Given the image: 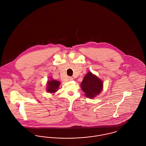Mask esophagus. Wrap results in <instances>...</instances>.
Returning a JSON list of instances; mask_svg holds the SVG:
<instances>
[{"mask_svg":"<svg viewBox=\"0 0 146 146\" xmlns=\"http://www.w3.org/2000/svg\"><path fill=\"white\" fill-rule=\"evenodd\" d=\"M69 80H70V81L73 80V78H72V77H70V78H69Z\"/></svg>","mask_w":146,"mask_h":146,"instance_id":"34e87169","label":"esophagus"}]
</instances>
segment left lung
<instances>
[{
  "label": "left lung",
  "instance_id": "left-lung-1",
  "mask_svg": "<svg viewBox=\"0 0 146 146\" xmlns=\"http://www.w3.org/2000/svg\"><path fill=\"white\" fill-rule=\"evenodd\" d=\"M103 82L96 75L89 72L84 76L80 86L85 93V96L89 98H94L102 91Z\"/></svg>",
  "mask_w": 146,
  "mask_h": 146
}]
</instances>
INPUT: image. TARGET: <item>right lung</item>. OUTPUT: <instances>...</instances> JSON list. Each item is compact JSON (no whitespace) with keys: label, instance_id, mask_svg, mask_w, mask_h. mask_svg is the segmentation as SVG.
<instances>
[{"label":"right lung","instance_id":"add662e5","mask_svg":"<svg viewBox=\"0 0 146 146\" xmlns=\"http://www.w3.org/2000/svg\"><path fill=\"white\" fill-rule=\"evenodd\" d=\"M50 79L51 80H48L47 82L46 90L49 93L53 94L58 90L60 86L61 82L52 79L51 77Z\"/></svg>","mask_w":146,"mask_h":146}]
</instances>
